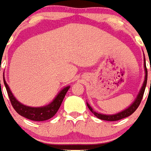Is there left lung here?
Returning a JSON list of instances; mask_svg holds the SVG:
<instances>
[{
	"label": "left lung",
	"instance_id": "obj_1",
	"mask_svg": "<svg viewBox=\"0 0 151 151\" xmlns=\"http://www.w3.org/2000/svg\"><path fill=\"white\" fill-rule=\"evenodd\" d=\"M144 61H145V62H144V68H145V73H146V75H145V80H144L142 86V88L140 90V91L139 93H138L136 99L134 100V102H133V104L130 105L129 108H126V109H124V111H120V112L114 114V115H105V114L98 113V112L95 111L93 110V108L86 103L88 108L91 110V111L92 113L95 115V116L97 117V118H99V119H100V120H108V121H116V120H121V119H124V118H125V117L129 116L130 115H132L134 111H136L137 108H138V106L140 105L141 101H142V99L143 95H144V91H145V89H146V82H147V69H146V60L145 59H144Z\"/></svg>",
	"mask_w": 151,
	"mask_h": 151
}]
</instances>
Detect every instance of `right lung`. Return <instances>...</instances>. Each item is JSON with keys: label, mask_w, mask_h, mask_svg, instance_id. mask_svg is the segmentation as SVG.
Wrapping results in <instances>:
<instances>
[{"label": "right lung", "mask_w": 151, "mask_h": 151, "mask_svg": "<svg viewBox=\"0 0 151 151\" xmlns=\"http://www.w3.org/2000/svg\"><path fill=\"white\" fill-rule=\"evenodd\" d=\"M3 79H4V84H5V88L8 93L9 100L11 102L12 106L15 109V111L19 115H21L22 116L27 118L29 120H35V121H43V120H48L50 118L54 116L60 107L63 99L65 98L68 90L69 89V86H66L62 89L59 92V94L56 95V98L53 99V101L48 105L43 106V107H39V108H32V107L26 106V105L21 104L20 102H18L12 94L11 91L9 87L8 84L5 82V78H3Z\"/></svg>", "instance_id": "add662e5"}]
</instances>
